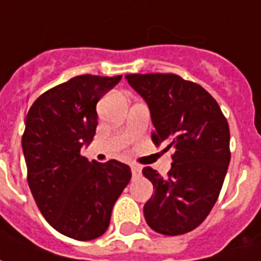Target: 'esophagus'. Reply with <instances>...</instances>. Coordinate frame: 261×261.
<instances>
[{"mask_svg":"<svg viewBox=\"0 0 261 261\" xmlns=\"http://www.w3.org/2000/svg\"><path fill=\"white\" fill-rule=\"evenodd\" d=\"M131 173H133L134 177L140 176V173H141V168H140L138 165H131Z\"/></svg>","mask_w":261,"mask_h":261,"instance_id":"34e87169","label":"esophagus"}]
</instances>
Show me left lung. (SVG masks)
<instances>
[{
  "label": "left lung",
  "mask_w": 261,
  "mask_h": 261,
  "mask_svg": "<svg viewBox=\"0 0 261 261\" xmlns=\"http://www.w3.org/2000/svg\"><path fill=\"white\" fill-rule=\"evenodd\" d=\"M125 80L148 105L152 141L173 149L168 177L142 169L153 185L144 217L158 233L183 235L207 218L218 198L230 161L229 125L217 100L179 75L130 74Z\"/></svg>",
  "instance_id": "8db88e82"
}]
</instances>
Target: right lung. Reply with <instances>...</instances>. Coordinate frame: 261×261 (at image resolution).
Masks as SVG:
<instances>
[{
  "label": "right lung",
  "mask_w": 261,
  "mask_h": 261,
  "mask_svg": "<svg viewBox=\"0 0 261 261\" xmlns=\"http://www.w3.org/2000/svg\"><path fill=\"white\" fill-rule=\"evenodd\" d=\"M120 80L74 76L40 95L26 116L22 149L32 196L48 224L76 241L108 230L114 202L131 179L128 165L81 155L96 133L97 102Z\"/></svg>",
  "instance_id": "1"
}]
</instances>
